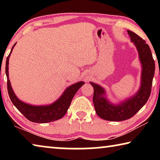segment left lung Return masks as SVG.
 <instances>
[{
  "label": "left lung",
  "instance_id": "obj_1",
  "mask_svg": "<svg viewBox=\"0 0 160 160\" xmlns=\"http://www.w3.org/2000/svg\"><path fill=\"white\" fill-rule=\"evenodd\" d=\"M127 32L138 51L142 65L141 84L138 91L133 96L118 104H113L105 97L106 92L102 87L90 82L94 88L93 104L95 112L100 118L107 121H121L131 118L146 104L151 93L155 64L150 47L135 32Z\"/></svg>",
  "mask_w": 160,
  "mask_h": 160
}]
</instances>
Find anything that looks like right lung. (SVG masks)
I'll use <instances>...</instances> for the list:
<instances>
[{"label": "right lung", "mask_w": 160, "mask_h": 160, "mask_svg": "<svg viewBox=\"0 0 160 160\" xmlns=\"http://www.w3.org/2000/svg\"><path fill=\"white\" fill-rule=\"evenodd\" d=\"M13 45L10 53L7 57L6 63H5V73L7 76V85L8 92L9 97L12 104L15 107L28 119L29 121L34 123H44L51 122L63 117L66 114L68 109L72 102V99L76 94L78 90L82 87L85 82H78L73 85L69 86L55 102L50 105H44V106H33V105L28 104L27 103L22 102L19 99L10 85L8 75V64L9 58L11 54L13 48L15 46Z\"/></svg>", "instance_id": "add662e5"}]
</instances>
